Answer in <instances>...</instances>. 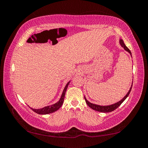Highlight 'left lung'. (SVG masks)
Returning a JSON list of instances; mask_svg holds the SVG:
<instances>
[{"label":"left lung","instance_id":"obj_1","mask_svg":"<svg viewBox=\"0 0 148 148\" xmlns=\"http://www.w3.org/2000/svg\"><path fill=\"white\" fill-rule=\"evenodd\" d=\"M119 44H120V45H121V46L123 47L125 51H127L129 52V53H130V55H131V57H132V54H131V51H130L128 47H127L126 46H125V44H124V42H123V40L122 39H120L119 40ZM132 80H133V79H132ZM132 86V84L131 85V88H130L128 92H127V95H125V96L121 100V101L116 102V103H115V104H111V105H108V106H101V105H97V104H92V103H91V102H89L86 99V97H85V96H84V99H85V101H86V102L87 104L88 105V106L90 108H92V110H96V111H98V112H104V113H107V112H111L112 111H114V110H116V108H118L120 106V105L122 104V102H123L125 100L127 99V97L129 96L130 92H131V91Z\"/></svg>","mask_w":148,"mask_h":148}]
</instances>
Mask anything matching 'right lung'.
Listing matches in <instances>:
<instances>
[{"label":"right lung","mask_w":148,"mask_h":148,"mask_svg":"<svg viewBox=\"0 0 148 148\" xmlns=\"http://www.w3.org/2000/svg\"><path fill=\"white\" fill-rule=\"evenodd\" d=\"M70 82H71V81H69L68 83L66 84V86L64 87L63 91H62V93L61 95V98H60L59 101L57 102H56V103H55V104H52V105H50V106H45L44 108H42L34 109V108H31V109L32 110H33L34 112H36V114H42V115L51 114V113H53V112H54L57 111V110H59L60 108L61 107V106L62 105V103H63L64 96H65V93H66L67 87H68V86H69V84H70Z\"/></svg>","instance_id":"right-lung-1"}]
</instances>
